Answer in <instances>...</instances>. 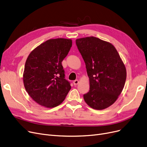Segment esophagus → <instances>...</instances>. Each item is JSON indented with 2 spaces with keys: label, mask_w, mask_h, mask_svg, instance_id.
<instances>
[{
  "label": "esophagus",
  "mask_w": 147,
  "mask_h": 147,
  "mask_svg": "<svg viewBox=\"0 0 147 147\" xmlns=\"http://www.w3.org/2000/svg\"><path fill=\"white\" fill-rule=\"evenodd\" d=\"M79 83V81L78 80H75L73 81V84L74 85H77Z\"/></svg>",
  "instance_id": "34e87169"
}]
</instances>
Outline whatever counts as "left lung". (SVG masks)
I'll list each match as a JSON object with an SVG mask.
<instances>
[{
    "instance_id": "left-lung-1",
    "label": "left lung",
    "mask_w": 147,
    "mask_h": 147,
    "mask_svg": "<svg viewBox=\"0 0 147 147\" xmlns=\"http://www.w3.org/2000/svg\"><path fill=\"white\" fill-rule=\"evenodd\" d=\"M76 45L84 59L89 80V91L84 95L86 104L103 110L115 102L124 88L126 68L117 49L94 36L79 38Z\"/></svg>"
}]
</instances>
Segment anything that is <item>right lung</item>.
<instances>
[{
	"instance_id": "1",
	"label": "right lung",
	"mask_w": 147,
	"mask_h": 147,
	"mask_svg": "<svg viewBox=\"0 0 147 147\" xmlns=\"http://www.w3.org/2000/svg\"><path fill=\"white\" fill-rule=\"evenodd\" d=\"M71 46V39H50L29 55L23 76L24 86L40 105L48 108L59 105L71 89L65 79L62 62Z\"/></svg>"
}]
</instances>
